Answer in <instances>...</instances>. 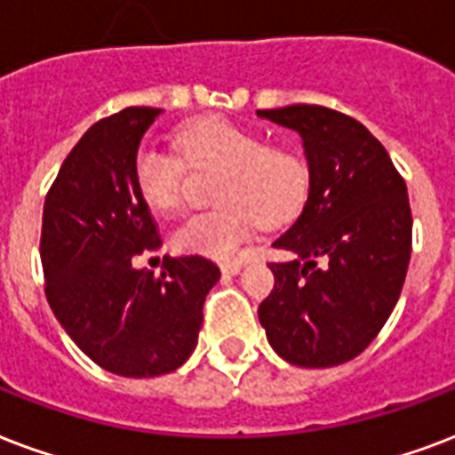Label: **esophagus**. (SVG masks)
<instances>
[{"label": "esophagus", "instance_id": "1", "mask_svg": "<svg viewBox=\"0 0 455 455\" xmlns=\"http://www.w3.org/2000/svg\"><path fill=\"white\" fill-rule=\"evenodd\" d=\"M241 269L243 267L238 265V262H224V265H221V274H227V276H235Z\"/></svg>", "mask_w": 455, "mask_h": 455}]
</instances>
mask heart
<instances>
[{
    "mask_svg": "<svg viewBox=\"0 0 455 455\" xmlns=\"http://www.w3.org/2000/svg\"><path fill=\"white\" fill-rule=\"evenodd\" d=\"M176 152L155 143L138 148L133 181L148 207L173 212L181 200L183 169H220L214 181V210L190 214L172 235L176 251L212 259H231L251 235L255 221L283 227L300 214L310 173L291 148L265 145L258 133L227 119H197L176 133Z\"/></svg>",
    "mask_w": 455,
    "mask_h": 455,
    "instance_id": "heart-1",
    "label": "heart"
}]
</instances>
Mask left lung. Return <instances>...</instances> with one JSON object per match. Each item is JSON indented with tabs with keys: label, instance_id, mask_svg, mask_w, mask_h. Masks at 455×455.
Segmentation results:
<instances>
[{
	"label": "left lung",
	"instance_id": "8db88e82",
	"mask_svg": "<svg viewBox=\"0 0 455 455\" xmlns=\"http://www.w3.org/2000/svg\"><path fill=\"white\" fill-rule=\"evenodd\" d=\"M259 119L303 138L310 190L293 227L272 243L259 324L276 355L298 367H334L365 351L389 320L411 262L408 190L384 145L360 121L320 104L262 109Z\"/></svg>",
	"mask_w": 455,
	"mask_h": 455
}]
</instances>
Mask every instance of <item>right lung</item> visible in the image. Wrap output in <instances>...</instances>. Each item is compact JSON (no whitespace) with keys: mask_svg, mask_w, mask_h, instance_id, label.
Returning <instances> with one entry per match:
<instances>
[{"mask_svg":"<svg viewBox=\"0 0 455 455\" xmlns=\"http://www.w3.org/2000/svg\"><path fill=\"white\" fill-rule=\"evenodd\" d=\"M162 109L97 121L68 152L43 212L40 258L54 317L92 363L119 377L173 372L196 351L220 267L166 258L159 276L133 258L157 251V224L133 181V157Z\"/></svg>","mask_w":455,"mask_h":455,"instance_id":"1","label":"right lung"}]
</instances>
